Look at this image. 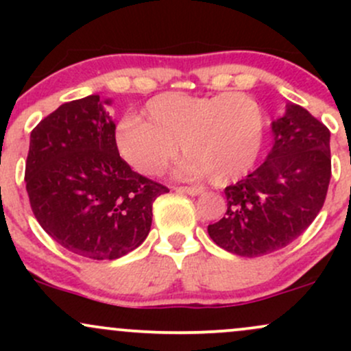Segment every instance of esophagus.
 Returning <instances> with one entry per match:
<instances>
[{
    "label": "esophagus",
    "instance_id": "1",
    "mask_svg": "<svg viewBox=\"0 0 351 351\" xmlns=\"http://www.w3.org/2000/svg\"><path fill=\"white\" fill-rule=\"evenodd\" d=\"M178 191L180 193H186V195H189V196H198V195H201V193H203V189L196 188V186H180Z\"/></svg>",
    "mask_w": 351,
    "mask_h": 351
}]
</instances>
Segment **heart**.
I'll use <instances>...</instances> for the list:
<instances>
[{
	"label": "heart",
	"instance_id": "b5f03b06",
	"mask_svg": "<svg viewBox=\"0 0 351 351\" xmlns=\"http://www.w3.org/2000/svg\"><path fill=\"white\" fill-rule=\"evenodd\" d=\"M147 114L125 115L115 130L120 156L142 175H160L178 155V143L188 155L184 175H211L217 184L241 178L259 156L263 107L241 92L162 94L147 104Z\"/></svg>",
	"mask_w": 351,
	"mask_h": 351
}]
</instances>
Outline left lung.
<instances>
[{"label":"left lung","mask_w":351,"mask_h":351,"mask_svg":"<svg viewBox=\"0 0 351 351\" xmlns=\"http://www.w3.org/2000/svg\"><path fill=\"white\" fill-rule=\"evenodd\" d=\"M272 148L259 168L224 189L226 216L208 232L224 251L259 257L295 241L315 219L332 176L330 132L287 104L271 122Z\"/></svg>","instance_id":"8db88e82"}]
</instances>
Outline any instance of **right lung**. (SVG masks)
<instances>
[{"label": "right lung", "mask_w": 351, "mask_h": 351, "mask_svg": "<svg viewBox=\"0 0 351 351\" xmlns=\"http://www.w3.org/2000/svg\"><path fill=\"white\" fill-rule=\"evenodd\" d=\"M108 100L62 104L31 132L26 189L56 243L95 261L119 259L147 239L153 201L170 189L120 158Z\"/></svg>", "instance_id": "obj_1"}]
</instances>
